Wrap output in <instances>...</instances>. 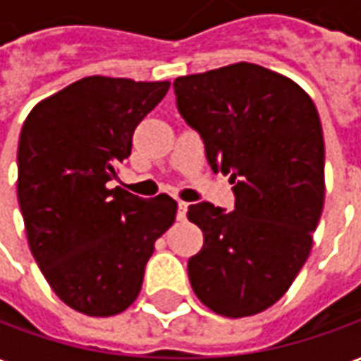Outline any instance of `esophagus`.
Listing matches in <instances>:
<instances>
[{
    "instance_id": "1",
    "label": "esophagus",
    "mask_w": 361,
    "mask_h": 361,
    "mask_svg": "<svg viewBox=\"0 0 361 361\" xmlns=\"http://www.w3.org/2000/svg\"><path fill=\"white\" fill-rule=\"evenodd\" d=\"M188 207L189 203L185 201H178V219H185V212H188Z\"/></svg>"
}]
</instances>
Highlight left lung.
Returning <instances> with one entry per match:
<instances>
[{"label": "left lung", "mask_w": 361, "mask_h": 361, "mask_svg": "<svg viewBox=\"0 0 361 361\" xmlns=\"http://www.w3.org/2000/svg\"><path fill=\"white\" fill-rule=\"evenodd\" d=\"M181 118L201 135L212 172L230 176L234 211L201 201L191 288L224 317H247L284 295L311 251L325 201V142L305 90L255 63L173 81Z\"/></svg>", "instance_id": "obj_1"}]
</instances>
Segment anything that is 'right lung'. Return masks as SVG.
Listing matches in <instances>:
<instances>
[{"mask_svg": "<svg viewBox=\"0 0 361 361\" xmlns=\"http://www.w3.org/2000/svg\"><path fill=\"white\" fill-rule=\"evenodd\" d=\"M168 81L85 77L36 104L17 150V197L35 261L69 307L92 317L127 310L142 286L154 242L178 203L121 188L116 166Z\"/></svg>", "mask_w": 361, "mask_h": 361, "instance_id": "add662e5", "label": "right lung"}]
</instances>
